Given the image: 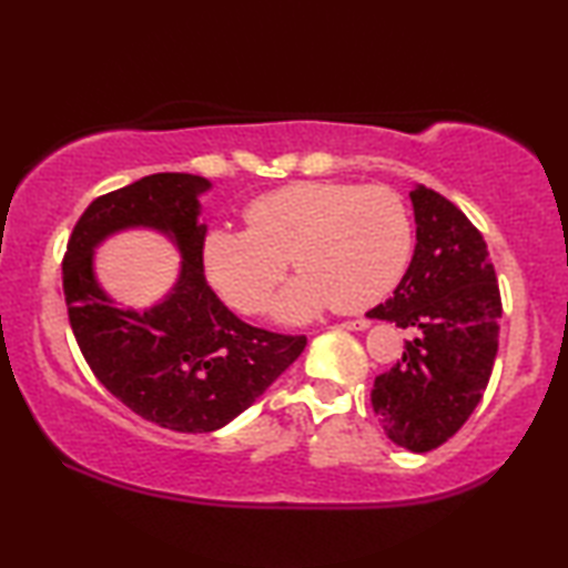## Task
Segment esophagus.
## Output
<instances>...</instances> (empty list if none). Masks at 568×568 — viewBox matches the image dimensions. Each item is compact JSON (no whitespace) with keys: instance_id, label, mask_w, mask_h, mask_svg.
I'll return each mask as SVG.
<instances>
[{"instance_id":"1","label":"esophagus","mask_w":568,"mask_h":568,"mask_svg":"<svg viewBox=\"0 0 568 568\" xmlns=\"http://www.w3.org/2000/svg\"><path fill=\"white\" fill-rule=\"evenodd\" d=\"M371 325V321H365V318H355V321H345L343 323V328L345 331H365Z\"/></svg>"}]
</instances>
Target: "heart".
<instances>
[{"label":"heart","instance_id":"1","mask_svg":"<svg viewBox=\"0 0 568 568\" xmlns=\"http://www.w3.org/2000/svg\"><path fill=\"white\" fill-rule=\"evenodd\" d=\"M245 225L215 227L203 245L210 283L245 315L265 311L291 261L303 277L277 301L283 321H303L331 303L363 311L400 283L413 253L408 207L383 185L295 182L253 200Z\"/></svg>","mask_w":568,"mask_h":568}]
</instances>
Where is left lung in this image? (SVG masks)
Segmentation results:
<instances>
[{
    "label": "left lung",
    "mask_w": 568,
    "mask_h": 568,
    "mask_svg": "<svg viewBox=\"0 0 568 568\" xmlns=\"http://www.w3.org/2000/svg\"><path fill=\"white\" fill-rule=\"evenodd\" d=\"M416 250L393 297L371 318L410 328L403 358L376 376L373 410L386 436L413 454H426L468 420L484 398L498 351L501 293L484 235L438 195L410 190Z\"/></svg>",
    "instance_id": "8db88e82"
}]
</instances>
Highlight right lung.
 <instances>
[{
  "label": "right lung",
  "instance_id": "obj_1",
  "mask_svg": "<svg viewBox=\"0 0 568 568\" xmlns=\"http://www.w3.org/2000/svg\"><path fill=\"white\" fill-rule=\"evenodd\" d=\"M205 178L158 172L92 200L67 243L62 287L84 361L130 410L180 434H207L253 406L303 353L305 335L255 328L227 311L203 273ZM145 224L176 237L181 281L150 312H120L91 273V247L122 226Z\"/></svg>",
  "mask_w": 568,
  "mask_h": 568
}]
</instances>
